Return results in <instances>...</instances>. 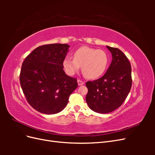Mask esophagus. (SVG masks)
<instances>
[{
    "label": "esophagus",
    "instance_id": "1",
    "mask_svg": "<svg viewBox=\"0 0 155 155\" xmlns=\"http://www.w3.org/2000/svg\"><path fill=\"white\" fill-rule=\"evenodd\" d=\"M78 85H79V86L83 85H84V84H85L84 81L80 80V79H78Z\"/></svg>",
    "mask_w": 155,
    "mask_h": 155
}]
</instances>
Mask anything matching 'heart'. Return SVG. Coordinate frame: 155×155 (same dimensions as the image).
I'll return each mask as SVG.
<instances>
[{"label": "heart", "instance_id": "obj_1", "mask_svg": "<svg viewBox=\"0 0 155 155\" xmlns=\"http://www.w3.org/2000/svg\"><path fill=\"white\" fill-rule=\"evenodd\" d=\"M109 56L105 51L88 46H82L76 50L74 59L66 57L63 66L69 76L76 74L81 67L82 72L89 79L100 77L107 68Z\"/></svg>", "mask_w": 155, "mask_h": 155}]
</instances>
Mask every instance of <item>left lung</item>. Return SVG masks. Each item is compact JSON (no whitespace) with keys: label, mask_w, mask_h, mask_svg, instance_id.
I'll list each match as a JSON object with an SVG mask.
<instances>
[{"label":"left lung","mask_w":155,"mask_h":155,"mask_svg":"<svg viewBox=\"0 0 155 155\" xmlns=\"http://www.w3.org/2000/svg\"><path fill=\"white\" fill-rule=\"evenodd\" d=\"M112 54V62L100 79L87 81L86 101L97 113H109L120 107L132 86L131 67L126 55L118 48L107 46Z\"/></svg>","instance_id":"obj_1"}]
</instances>
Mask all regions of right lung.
I'll return each mask as SVG.
<instances>
[{"label": "right lung", "instance_id": "right-lung-1", "mask_svg": "<svg viewBox=\"0 0 155 155\" xmlns=\"http://www.w3.org/2000/svg\"><path fill=\"white\" fill-rule=\"evenodd\" d=\"M67 44H50L33 50L22 63L20 83L29 104L36 110L54 114L63 110L78 87L77 79L65 74L63 61Z\"/></svg>", "mask_w": 155, "mask_h": 155}]
</instances>
